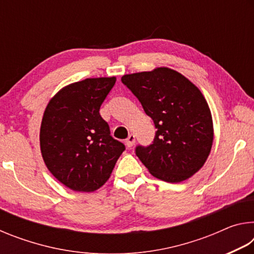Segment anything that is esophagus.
<instances>
[{
  "label": "esophagus",
  "instance_id": "1",
  "mask_svg": "<svg viewBox=\"0 0 254 254\" xmlns=\"http://www.w3.org/2000/svg\"><path fill=\"white\" fill-rule=\"evenodd\" d=\"M135 142V135L133 134V133H131V134H128L127 139L126 140V144L127 145V148H131L133 144H134Z\"/></svg>",
  "mask_w": 254,
  "mask_h": 254
}]
</instances>
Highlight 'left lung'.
I'll return each instance as SVG.
<instances>
[{
  "label": "left lung",
  "mask_w": 254,
  "mask_h": 254,
  "mask_svg": "<svg viewBox=\"0 0 254 254\" xmlns=\"http://www.w3.org/2000/svg\"><path fill=\"white\" fill-rule=\"evenodd\" d=\"M157 128L152 144L135 154L149 173L180 183L204 166L213 144L210 110L203 94L180 72L167 67L122 76Z\"/></svg>",
  "instance_id": "1"
}]
</instances>
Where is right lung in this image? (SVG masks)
<instances>
[{
	"mask_svg": "<svg viewBox=\"0 0 254 254\" xmlns=\"http://www.w3.org/2000/svg\"><path fill=\"white\" fill-rule=\"evenodd\" d=\"M115 77L86 78L65 86L47 105L40 149L47 168L75 191H94L110 178L126 145L112 137L100 114Z\"/></svg>",
	"mask_w": 254,
	"mask_h": 254,
	"instance_id": "obj_1",
	"label": "right lung"
}]
</instances>
